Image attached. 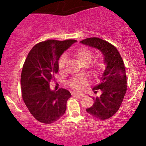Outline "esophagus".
<instances>
[{"instance_id": "obj_1", "label": "esophagus", "mask_w": 146, "mask_h": 146, "mask_svg": "<svg viewBox=\"0 0 146 146\" xmlns=\"http://www.w3.org/2000/svg\"><path fill=\"white\" fill-rule=\"evenodd\" d=\"M72 96H76V97L79 98H82L84 97L85 95L83 94V93H76V92H73V93H72Z\"/></svg>"}]
</instances>
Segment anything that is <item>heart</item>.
I'll list each match as a JSON object with an SVG mask.
<instances>
[{"instance_id": "b5f03b06", "label": "heart", "mask_w": 146, "mask_h": 146, "mask_svg": "<svg viewBox=\"0 0 146 146\" xmlns=\"http://www.w3.org/2000/svg\"><path fill=\"white\" fill-rule=\"evenodd\" d=\"M76 56L77 58L78 59L79 61L84 66V65H88L90 63V61L93 59V53L90 50H89L87 48H80L78 49L76 52ZM67 60V57L66 55H63L60 58L58 61V66L60 69H63L64 68L65 64ZM104 68V63L101 61H99L93 66V71L96 73H98V72L101 71ZM87 83V79L86 78L83 77H75L73 78L69 82V85L70 87L76 89L77 90H81L83 88L85 85Z\"/></svg>"}]
</instances>
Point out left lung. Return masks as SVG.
Segmentation results:
<instances>
[{
	"label": "left lung",
	"mask_w": 146,
	"mask_h": 146,
	"mask_svg": "<svg viewBox=\"0 0 146 146\" xmlns=\"http://www.w3.org/2000/svg\"><path fill=\"white\" fill-rule=\"evenodd\" d=\"M82 44L100 50L104 57L106 69L100 83L93 88L95 93L101 91L99 97L93 98L94 103L86 111L100 120L112 117L118 111L127 90V79L123 59L116 48L99 38H88L80 42Z\"/></svg>",
	"instance_id": "obj_1"
}]
</instances>
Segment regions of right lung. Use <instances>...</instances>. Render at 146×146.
Listing matches in <instances>:
<instances>
[{
  "mask_svg": "<svg viewBox=\"0 0 146 146\" xmlns=\"http://www.w3.org/2000/svg\"><path fill=\"white\" fill-rule=\"evenodd\" d=\"M76 40H48L33 47L23 66L22 97L31 115L39 122L50 124L60 119L71 96L64 88L50 90L49 83L58 70V60Z\"/></svg>",
  "mask_w": 146,
  "mask_h": 146,
  "instance_id": "1",
  "label": "right lung"
}]
</instances>
